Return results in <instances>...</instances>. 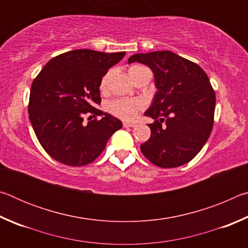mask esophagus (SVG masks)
Segmentation results:
<instances>
[{
  "label": "esophagus",
  "mask_w": 248,
  "mask_h": 248,
  "mask_svg": "<svg viewBox=\"0 0 248 248\" xmlns=\"http://www.w3.org/2000/svg\"><path fill=\"white\" fill-rule=\"evenodd\" d=\"M124 124V127H130V128H133V127H136V124H133V123H127V121H124V123L123 124Z\"/></svg>",
  "instance_id": "1"
}]
</instances>
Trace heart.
<instances>
[{"label":"heart","mask_w":248,"mask_h":248,"mask_svg":"<svg viewBox=\"0 0 248 248\" xmlns=\"http://www.w3.org/2000/svg\"><path fill=\"white\" fill-rule=\"evenodd\" d=\"M144 71H149L146 68L139 64H133L129 68V74L131 78L134 81L138 75L140 73L144 72ZM111 72H108L106 75H104L99 84V90L102 92H105L107 90L109 78H110ZM142 108V103L139 100H134L130 98H118L110 100L107 104V110L118 118L130 120L133 119L134 116L137 115V111Z\"/></svg>","instance_id":"heart-1"}]
</instances>
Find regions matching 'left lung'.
<instances>
[{"mask_svg":"<svg viewBox=\"0 0 248 248\" xmlns=\"http://www.w3.org/2000/svg\"><path fill=\"white\" fill-rule=\"evenodd\" d=\"M139 62L152 70L157 92L145 116L150 139L141 152L154 165L170 169L190 162L208 141L213 127L216 93L198 64L171 51L137 53Z\"/></svg>","mask_w":248,"mask_h":248,"instance_id":"obj_1","label":"left lung"}]
</instances>
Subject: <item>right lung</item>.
Segmentation results:
<instances>
[{
	"instance_id": "add662e5",
	"label": "right lung",
	"mask_w": 248,
	"mask_h": 248,
	"mask_svg": "<svg viewBox=\"0 0 248 248\" xmlns=\"http://www.w3.org/2000/svg\"><path fill=\"white\" fill-rule=\"evenodd\" d=\"M125 52L78 49L52 58L31 84L29 120L40 144L62 164L83 166L97 158L123 123L95 108L99 84ZM102 117L85 124L83 116ZM92 118V116H90Z\"/></svg>"
}]
</instances>
